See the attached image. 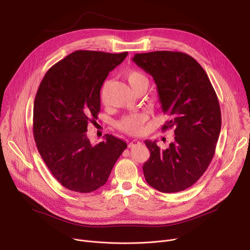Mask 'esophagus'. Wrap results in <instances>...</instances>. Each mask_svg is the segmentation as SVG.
Instances as JSON below:
<instances>
[{
	"label": "esophagus",
	"instance_id": "esophagus-1",
	"mask_svg": "<svg viewBox=\"0 0 250 250\" xmlns=\"http://www.w3.org/2000/svg\"><path fill=\"white\" fill-rule=\"evenodd\" d=\"M141 142L140 141H138V140H133L132 142H129V144H128V147L129 148H133V147H136V146H139V145H141Z\"/></svg>",
	"mask_w": 250,
	"mask_h": 250
}]
</instances>
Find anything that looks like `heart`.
Wrapping results in <instances>:
<instances>
[{"label": "heart", "instance_id": "b5f03b06", "mask_svg": "<svg viewBox=\"0 0 250 250\" xmlns=\"http://www.w3.org/2000/svg\"><path fill=\"white\" fill-rule=\"evenodd\" d=\"M125 77L129 87L132 88V90H135L140 87H144L146 89L148 88V85H149L148 78L140 71L130 70L126 72ZM103 96H104V89L102 90V94H101L102 98ZM146 121H147L146 114H144L142 112H136V113L124 116L122 120L117 123V127L128 135L137 136L142 132L143 126L145 125Z\"/></svg>", "mask_w": 250, "mask_h": 250}]
</instances>
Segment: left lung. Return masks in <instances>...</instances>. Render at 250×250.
<instances>
[{
    "instance_id": "8db88e82",
    "label": "left lung",
    "mask_w": 250,
    "mask_h": 250,
    "mask_svg": "<svg viewBox=\"0 0 250 250\" xmlns=\"http://www.w3.org/2000/svg\"><path fill=\"white\" fill-rule=\"evenodd\" d=\"M133 62L150 74L157 86L162 111L174 127V142L161 150L145 141L151 155L143 171L148 185L161 192H178L200 179L211 163L221 130L216 92L202 65L179 51L136 54Z\"/></svg>"
}]
</instances>
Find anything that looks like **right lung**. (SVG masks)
<instances>
[{"label":"right lung","instance_id":"right-lung-1","mask_svg":"<svg viewBox=\"0 0 250 250\" xmlns=\"http://www.w3.org/2000/svg\"><path fill=\"white\" fill-rule=\"evenodd\" d=\"M127 52L77 50L46 72L33 106V135L39 154L62 187L87 193L106 183L126 143L112 135L92 145L87 125L97 120L100 89Z\"/></svg>","mask_w":250,"mask_h":250}]
</instances>
